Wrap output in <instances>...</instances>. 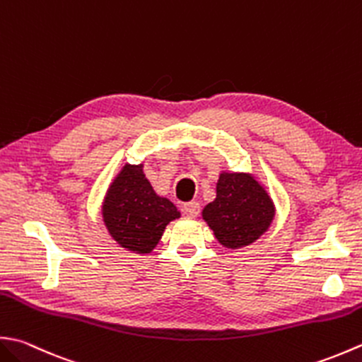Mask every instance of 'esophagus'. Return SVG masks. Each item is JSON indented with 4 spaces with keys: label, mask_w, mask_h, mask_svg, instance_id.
<instances>
[{
    "label": "esophagus",
    "mask_w": 362,
    "mask_h": 362,
    "mask_svg": "<svg viewBox=\"0 0 362 362\" xmlns=\"http://www.w3.org/2000/svg\"><path fill=\"white\" fill-rule=\"evenodd\" d=\"M199 209H201V207H199V202H196V201H189V202L182 205L183 215H187L188 218L197 216V214H199Z\"/></svg>",
    "instance_id": "esophagus-1"
}]
</instances>
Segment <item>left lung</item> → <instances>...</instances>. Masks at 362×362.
<instances>
[{
    "label": "left lung",
    "instance_id": "1",
    "mask_svg": "<svg viewBox=\"0 0 362 362\" xmlns=\"http://www.w3.org/2000/svg\"><path fill=\"white\" fill-rule=\"evenodd\" d=\"M202 218L226 247H243L264 233L274 218V205L265 188L250 174L223 173L216 199L205 205Z\"/></svg>",
    "mask_w": 362,
    "mask_h": 362
}]
</instances>
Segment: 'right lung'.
Instances as JSON below:
<instances>
[{"label": "right lung", "instance_id": "obj_1", "mask_svg": "<svg viewBox=\"0 0 362 362\" xmlns=\"http://www.w3.org/2000/svg\"><path fill=\"white\" fill-rule=\"evenodd\" d=\"M102 214L110 235L138 254L151 252L166 226L180 216L171 201L155 193L143 165L122 168L105 197Z\"/></svg>", "mask_w": 362, "mask_h": 362}]
</instances>
